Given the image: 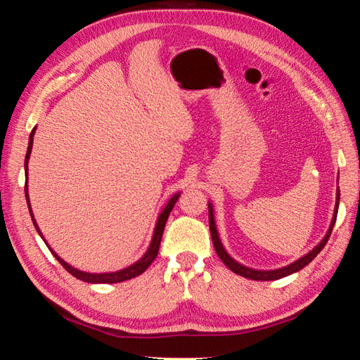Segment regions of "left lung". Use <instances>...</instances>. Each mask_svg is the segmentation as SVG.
<instances>
[{"label":"left lung","instance_id":"obj_1","mask_svg":"<svg viewBox=\"0 0 360 360\" xmlns=\"http://www.w3.org/2000/svg\"><path fill=\"white\" fill-rule=\"evenodd\" d=\"M338 205H340V188L337 191V202H335V211H333V217H332V222H330V227H328L327 233L322 241L319 243L318 246H314L311 251L308 254H304L303 257H300L295 262H292V264L285 265L283 268H276V270H255V268H249L243 264H238L233 257H230L229 252L225 251V248L222 245L221 238H219V233H217V227H216V221H214V211H212V205L208 203V210H210V230H211V238H212V245H214L216 252L219 255V259H221L225 265H227L231 271L236 273V275H240L243 278H248V279H254V281H275V279H281L284 276H289L292 273H297L300 271L303 266H307L309 262H311L316 255H318L324 246L327 245L328 238H330V233L333 230V225L335 221H337V212H338Z\"/></svg>","mask_w":360,"mask_h":360}]
</instances>
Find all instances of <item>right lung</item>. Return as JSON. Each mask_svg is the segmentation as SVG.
<instances>
[{"label": "right lung", "mask_w": 360, "mask_h": 360, "mask_svg": "<svg viewBox=\"0 0 360 360\" xmlns=\"http://www.w3.org/2000/svg\"><path fill=\"white\" fill-rule=\"evenodd\" d=\"M34 130L36 127L32 130V133H30V141H28V149H27V155H25V197H27V205H28V210H30V214H32V219H33V224H34V229L38 230V233L42 240H44V236H42L41 230L38 227V224H36L34 217H33V211H32V205H30V195H28V160H30V154H32V148H33V136H34ZM181 192L174 193L172 198H169V202L165 205V208H163V211L158 214L157 217V222H155V229H154V235H152V240H150V245L148 248V251H146V254L143 255L141 259H139L138 262H135V264L124 268V270H119V271H112V273H87V271H81L77 270V268L71 266L70 264H66V262L60 257V255L56 254V251H52L51 246L47 245L46 240L44 243L47 245V248L51 249V252L53 254V257H56L60 264H62L65 266L66 271H70L72 276L81 279V281H85V283H92V284H112V283H122V281H127V279H131L135 276H139L141 273L146 271V268H148L152 262H154V259L157 257L158 254V248H160V241H162V235H163V229H165V224L168 221V216L169 212H172L174 203L178 202Z\"/></svg>", "instance_id": "1"}]
</instances>
